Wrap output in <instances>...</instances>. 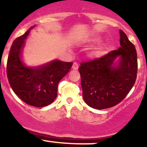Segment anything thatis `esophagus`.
Wrapping results in <instances>:
<instances>
[{
	"mask_svg": "<svg viewBox=\"0 0 147 147\" xmlns=\"http://www.w3.org/2000/svg\"><path fill=\"white\" fill-rule=\"evenodd\" d=\"M72 69H73L74 70H77V69H78V65L77 62H74L73 66H72Z\"/></svg>",
	"mask_w": 147,
	"mask_h": 147,
	"instance_id": "34e87169",
	"label": "esophagus"
}]
</instances>
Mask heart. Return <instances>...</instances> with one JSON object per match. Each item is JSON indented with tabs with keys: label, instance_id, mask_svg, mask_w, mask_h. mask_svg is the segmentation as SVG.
<instances>
[{
	"label": "heart",
	"instance_id": "1",
	"mask_svg": "<svg viewBox=\"0 0 147 147\" xmlns=\"http://www.w3.org/2000/svg\"><path fill=\"white\" fill-rule=\"evenodd\" d=\"M90 40L92 41V42H97L98 40V39L97 38H94V39H91ZM103 46H99L98 48L94 50L93 51H92L91 53H90V55L93 57H99L103 55Z\"/></svg>",
	"mask_w": 147,
	"mask_h": 147
}]
</instances>
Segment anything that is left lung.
Returning a JSON list of instances; mask_svg holds the SVG:
<instances>
[{
	"mask_svg": "<svg viewBox=\"0 0 147 147\" xmlns=\"http://www.w3.org/2000/svg\"><path fill=\"white\" fill-rule=\"evenodd\" d=\"M120 47L100 58L81 63L82 96L94 109L111 108L122 100L136 82L138 58L135 46L121 30Z\"/></svg>",
	"mask_w": 147,
	"mask_h": 147,
	"instance_id": "left-lung-1",
	"label": "left lung"
}]
</instances>
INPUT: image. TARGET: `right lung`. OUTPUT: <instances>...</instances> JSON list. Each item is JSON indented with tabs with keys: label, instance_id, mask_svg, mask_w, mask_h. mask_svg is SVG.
<instances>
[{
	"label": "right lung",
	"instance_id": "add662e5",
	"mask_svg": "<svg viewBox=\"0 0 147 147\" xmlns=\"http://www.w3.org/2000/svg\"><path fill=\"white\" fill-rule=\"evenodd\" d=\"M35 25L11 45L7 59V76L9 85L23 101L34 107H44L54 101L61 79L69 71L73 63L59 60L35 67L26 65L23 60L26 40Z\"/></svg>",
	"mask_w": 147,
	"mask_h": 147
}]
</instances>
